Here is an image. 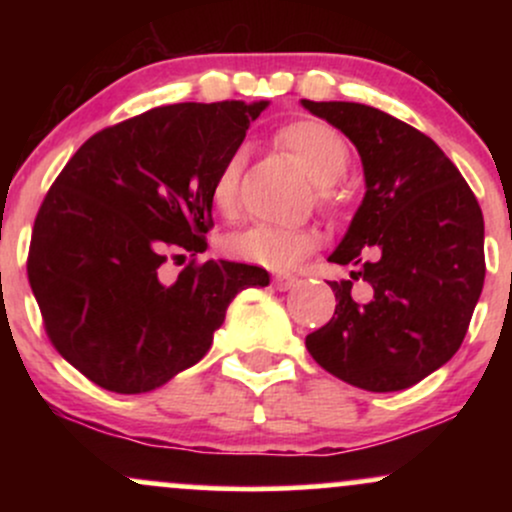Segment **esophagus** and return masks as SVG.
<instances>
[{
    "label": "esophagus",
    "mask_w": 512,
    "mask_h": 512,
    "mask_svg": "<svg viewBox=\"0 0 512 512\" xmlns=\"http://www.w3.org/2000/svg\"><path fill=\"white\" fill-rule=\"evenodd\" d=\"M296 276L293 274H284V272H279V274H274V286L279 291H289L293 284H296Z\"/></svg>",
    "instance_id": "esophagus-1"
}]
</instances>
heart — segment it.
<instances>
[{
    "mask_svg": "<svg viewBox=\"0 0 512 512\" xmlns=\"http://www.w3.org/2000/svg\"><path fill=\"white\" fill-rule=\"evenodd\" d=\"M276 142L301 163L313 182L320 185L322 202H332L334 190L330 185L342 178L349 168V146L342 134L320 120H296L279 129ZM240 170H243V154L236 151L226 158L211 185V202L223 216H231L238 207ZM315 248V231L264 226V223L233 233L223 243L226 255L269 269L296 267Z\"/></svg>",
    "mask_w": 512,
    "mask_h": 512,
    "instance_id": "heart-1",
    "label": "heart"
}]
</instances>
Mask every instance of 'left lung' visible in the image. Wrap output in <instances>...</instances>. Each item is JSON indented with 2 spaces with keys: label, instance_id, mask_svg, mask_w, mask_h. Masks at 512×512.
Segmentation results:
<instances>
[{
  "label": "left lung",
  "instance_id": "1",
  "mask_svg": "<svg viewBox=\"0 0 512 512\" xmlns=\"http://www.w3.org/2000/svg\"><path fill=\"white\" fill-rule=\"evenodd\" d=\"M358 149L366 195L330 262L332 320L305 337L327 373L368 392L407 390L460 349L484 286V216L455 163L407 122L361 103L301 101Z\"/></svg>",
  "mask_w": 512,
  "mask_h": 512
}]
</instances>
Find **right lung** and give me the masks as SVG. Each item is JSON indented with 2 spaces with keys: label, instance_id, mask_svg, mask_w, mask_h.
Here are the masks:
<instances>
[{
  "label": "right lung",
  "instance_id": "right-lung-1",
  "mask_svg": "<svg viewBox=\"0 0 512 512\" xmlns=\"http://www.w3.org/2000/svg\"><path fill=\"white\" fill-rule=\"evenodd\" d=\"M267 101L175 103L93 134L35 216L28 281L52 346L117 395L202 361L226 308L267 286L252 264H163L207 250L211 185Z\"/></svg>",
  "mask_w": 512,
  "mask_h": 512
}]
</instances>
